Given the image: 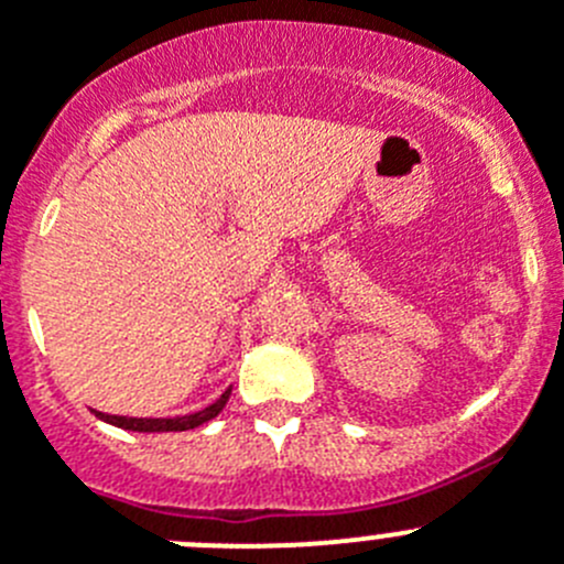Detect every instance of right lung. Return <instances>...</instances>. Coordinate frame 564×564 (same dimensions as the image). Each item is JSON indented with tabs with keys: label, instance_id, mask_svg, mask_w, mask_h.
<instances>
[{
	"label": "right lung",
	"instance_id": "add662e5",
	"mask_svg": "<svg viewBox=\"0 0 564 564\" xmlns=\"http://www.w3.org/2000/svg\"><path fill=\"white\" fill-rule=\"evenodd\" d=\"M230 389H225L219 394L217 401L210 403V406L199 409V412L192 414H181V417H124V414H105V412H94L102 423L116 425V429H124V431H139V434H161V431H188V429H197V425L208 423V420L217 417L219 412L225 409L230 398Z\"/></svg>",
	"mask_w": 564,
	"mask_h": 564
}]
</instances>
